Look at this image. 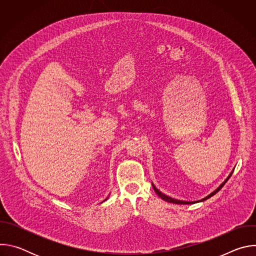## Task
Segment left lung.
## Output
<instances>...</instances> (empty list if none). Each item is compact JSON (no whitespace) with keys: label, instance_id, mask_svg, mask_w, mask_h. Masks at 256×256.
Listing matches in <instances>:
<instances>
[{"label":"left lung","instance_id":"8db88e82","mask_svg":"<svg viewBox=\"0 0 256 256\" xmlns=\"http://www.w3.org/2000/svg\"><path fill=\"white\" fill-rule=\"evenodd\" d=\"M232 173H233V171L230 173V175L227 177V179L223 182V184L220 186H218L214 192H212V194H210L208 196H206L204 198H202L200 200H198V202H186V200H175V198H170V196H166V194H162L153 184V188H154V190H155V192L162 198V200H164L165 202H172V204H196V202H204V200H208V198H210V196H212L214 194H216L218 190H220L224 186H225V184H226V182L229 180V178L231 177V175H232Z\"/></svg>","mask_w":256,"mask_h":256}]
</instances>
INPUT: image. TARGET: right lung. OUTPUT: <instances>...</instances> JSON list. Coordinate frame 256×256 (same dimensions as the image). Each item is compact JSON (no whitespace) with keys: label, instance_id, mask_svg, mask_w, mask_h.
Here are the masks:
<instances>
[{"label":"right lung","instance_id":"1","mask_svg":"<svg viewBox=\"0 0 256 256\" xmlns=\"http://www.w3.org/2000/svg\"><path fill=\"white\" fill-rule=\"evenodd\" d=\"M106 200H107V198H106Z\"/></svg>","mask_w":256,"mask_h":256}]
</instances>
